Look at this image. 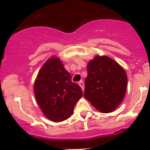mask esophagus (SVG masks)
Wrapping results in <instances>:
<instances>
[{
    "label": "esophagus",
    "mask_w": 150,
    "mask_h": 150,
    "mask_svg": "<svg viewBox=\"0 0 150 150\" xmlns=\"http://www.w3.org/2000/svg\"><path fill=\"white\" fill-rule=\"evenodd\" d=\"M78 85L81 86V88H82L83 91H84V83H83V81H81L79 83H78Z\"/></svg>",
    "instance_id": "esophagus-1"
}]
</instances>
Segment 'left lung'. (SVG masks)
<instances>
[{
	"instance_id": "8db88e82",
	"label": "left lung",
	"mask_w": 150,
	"mask_h": 150,
	"mask_svg": "<svg viewBox=\"0 0 150 150\" xmlns=\"http://www.w3.org/2000/svg\"><path fill=\"white\" fill-rule=\"evenodd\" d=\"M84 96L99 111H114L123 100L127 75L123 68L107 56L97 55L87 66Z\"/></svg>"
}]
</instances>
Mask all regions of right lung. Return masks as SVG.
I'll list each match as a JSON object with an SVG mask.
<instances>
[{"mask_svg":"<svg viewBox=\"0 0 150 150\" xmlns=\"http://www.w3.org/2000/svg\"><path fill=\"white\" fill-rule=\"evenodd\" d=\"M71 79L69 72L56 57L47 60L38 74L35 96L44 115L51 121L69 118L75 104L83 96L81 88Z\"/></svg>","mask_w":150,"mask_h":150,"instance_id":"obj_1","label":"right lung"}]
</instances>
